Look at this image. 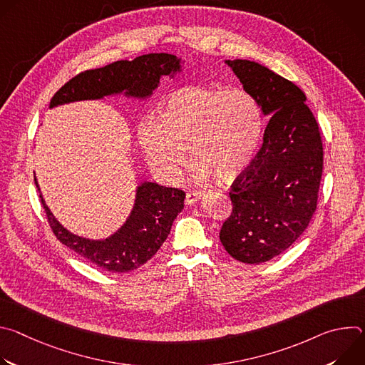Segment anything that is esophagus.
Wrapping results in <instances>:
<instances>
[{
  "mask_svg": "<svg viewBox=\"0 0 365 365\" xmlns=\"http://www.w3.org/2000/svg\"><path fill=\"white\" fill-rule=\"evenodd\" d=\"M203 193L200 192V190H189L187 193H186V203L187 205H193V203H196L199 199H200V196H202Z\"/></svg>",
  "mask_w": 365,
  "mask_h": 365,
  "instance_id": "esophagus-1",
  "label": "esophagus"
}]
</instances>
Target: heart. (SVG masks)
<instances>
[{"label": "heart", "mask_w": 365, "mask_h": 365, "mask_svg": "<svg viewBox=\"0 0 365 365\" xmlns=\"http://www.w3.org/2000/svg\"><path fill=\"white\" fill-rule=\"evenodd\" d=\"M263 133L258 102L244 89L187 85L165 102L158 124L144 123L138 141L148 165L178 179L189 163L202 180H235L250 165Z\"/></svg>", "instance_id": "heart-1"}]
</instances>
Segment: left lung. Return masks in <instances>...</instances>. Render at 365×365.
I'll return each mask as SVG.
<instances>
[{
  "label": "left lung",
  "mask_w": 365,
  "mask_h": 365,
  "mask_svg": "<svg viewBox=\"0 0 365 365\" xmlns=\"http://www.w3.org/2000/svg\"><path fill=\"white\" fill-rule=\"evenodd\" d=\"M264 115H272L255 159L231 185L232 212L220 240L241 263L269 262L307 228L324 169L319 125L304 92L257 62L227 61Z\"/></svg>",
  "instance_id": "obj_1"
}]
</instances>
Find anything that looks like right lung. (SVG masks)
<instances>
[{
	"mask_svg": "<svg viewBox=\"0 0 365 365\" xmlns=\"http://www.w3.org/2000/svg\"><path fill=\"white\" fill-rule=\"evenodd\" d=\"M179 63L180 61L173 55L148 53L134 61H118L81 72L53 95L50 107L98 99L123 91L131 96H148L158 88L160 76L180 69ZM34 183L38 187L36 179ZM183 199L185 192L180 189L145 182L138 186L133 212L121 230L103 241H91L66 231L51 215L40 195L47 222L56 238L92 264L111 273L135 270L158 252L175 218L183 210Z\"/></svg>",
	"mask_w": 365,
	"mask_h": 365,
	"instance_id": "1",
	"label": "right lung"
}]
</instances>
